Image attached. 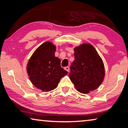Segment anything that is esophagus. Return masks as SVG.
I'll return each mask as SVG.
<instances>
[{
	"mask_svg": "<svg viewBox=\"0 0 128 128\" xmlns=\"http://www.w3.org/2000/svg\"><path fill=\"white\" fill-rule=\"evenodd\" d=\"M64 69H65V70H66L68 72H69V66H66L64 68Z\"/></svg>",
	"mask_w": 128,
	"mask_h": 128,
	"instance_id": "1",
	"label": "esophagus"
}]
</instances>
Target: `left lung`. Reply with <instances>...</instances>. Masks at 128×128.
<instances>
[{"label": "left lung", "instance_id": "obj_1", "mask_svg": "<svg viewBox=\"0 0 128 128\" xmlns=\"http://www.w3.org/2000/svg\"><path fill=\"white\" fill-rule=\"evenodd\" d=\"M74 60L71 64L69 77L81 93H88L98 88L104 77V67L92 46L83 44L74 48Z\"/></svg>", "mask_w": 128, "mask_h": 128}]
</instances>
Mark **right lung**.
Listing matches in <instances>:
<instances>
[{
    "mask_svg": "<svg viewBox=\"0 0 128 128\" xmlns=\"http://www.w3.org/2000/svg\"><path fill=\"white\" fill-rule=\"evenodd\" d=\"M55 46L50 42L41 44L30 58L27 72L32 84L39 89L50 92L56 88L60 79L68 74L55 56Z\"/></svg>",
    "mask_w": 128,
    "mask_h": 128,
    "instance_id": "obj_1",
    "label": "right lung"
}]
</instances>
